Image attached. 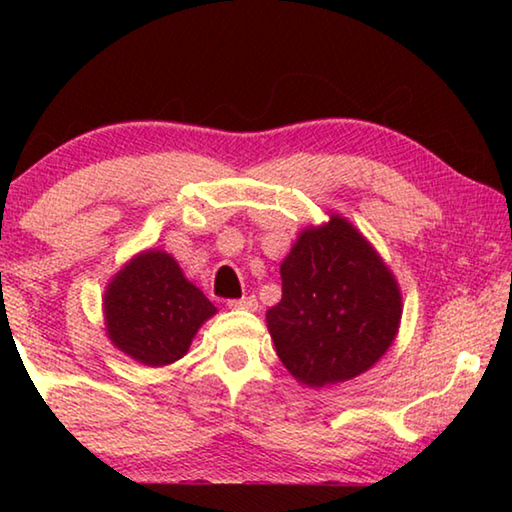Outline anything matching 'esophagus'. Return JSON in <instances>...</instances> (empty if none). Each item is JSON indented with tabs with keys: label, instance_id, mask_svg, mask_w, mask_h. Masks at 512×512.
<instances>
[{
	"label": "esophagus",
	"instance_id": "34e87169",
	"mask_svg": "<svg viewBox=\"0 0 512 512\" xmlns=\"http://www.w3.org/2000/svg\"><path fill=\"white\" fill-rule=\"evenodd\" d=\"M228 307H230V309L255 311V309H257V298H255V296H246V298H239V300H230Z\"/></svg>",
	"mask_w": 512,
	"mask_h": 512
}]
</instances>
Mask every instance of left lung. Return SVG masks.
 Listing matches in <instances>:
<instances>
[{"instance_id": "1", "label": "left lung", "mask_w": 512, "mask_h": 512, "mask_svg": "<svg viewBox=\"0 0 512 512\" xmlns=\"http://www.w3.org/2000/svg\"><path fill=\"white\" fill-rule=\"evenodd\" d=\"M282 300L266 311L275 352L309 388L361 375L391 348L402 318L395 275L339 214L305 228L280 266Z\"/></svg>"}]
</instances>
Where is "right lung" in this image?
<instances>
[{"label": "right lung", "instance_id": "obj_1", "mask_svg": "<svg viewBox=\"0 0 512 512\" xmlns=\"http://www.w3.org/2000/svg\"><path fill=\"white\" fill-rule=\"evenodd\" d=\"M103 314L117 350L160 368L185 357L198 327L216 314V307L169 253L144 250L110 280Z\"/></svg>", "mask_w": 512, "mask_h": 512}]
</instances>
